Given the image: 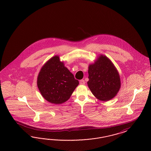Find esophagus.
Here are the masks:
<instances>
[{
	"mask_svg": "<svg viewBox=\"0 0 151 151\" xmlns=\"http://www.w3.org/2000/svg\"><path fill=\"white\" fill-rule=\"evenodd\" d=\"M85 83H86V82H85V80H83V79L80 80V84L81 85H84V84H85Z\"/></svg>",
	"mask_w": 151,
	"mask_h": 151,
	"instance_id": "esophagus-1",
	"label": "esophagus"
}]
</instances>
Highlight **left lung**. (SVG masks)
Instances as JSON below:
<instances>
[{
	"mask_svg": "<svg viewBox=\"0 0 151 151\" xmlns=\"http://www.w3.org/2000/svg\"><path fill=\"white\" fill-rule=\"evenodd\" d=\"M88 86L99 100L108 101L114 98L121 88L120 76L111 61L101 55L88 67Z\"/></svg>",
	"mask_w": 151,
	"mask_h": 151,
	"instance_id": "8db88e82",
	"label": "left lung"
}]
</instances>
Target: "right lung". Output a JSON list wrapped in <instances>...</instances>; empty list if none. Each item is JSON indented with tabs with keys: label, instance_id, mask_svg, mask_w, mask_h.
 Listing matches in <instances>:
<instances>
[{
	"label": "right lung",
	"instance_id": "1",
	"mask_svg": "<svg viewBox=\"0 0 151 151\" xmlns=\"http://www.w3.org/2000/svg\"><path fill=\"white\" fill-rule=\"evenodd\" d=\"M79 84L57 55L43 65L37 78V86L41 95L54 104L68 100Z\"/></svg>",
	"mask_w": 151,
	"mask_h": 151
}]
</instances>
